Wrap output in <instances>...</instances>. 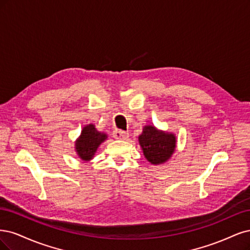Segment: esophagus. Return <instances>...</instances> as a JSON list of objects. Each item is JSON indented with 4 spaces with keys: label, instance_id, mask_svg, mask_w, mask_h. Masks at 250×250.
<instances>
[{
    "label": "esophagus",
    "instance_id": "esophagus-1",
    "mask_svg": "<svg viewBox=\"0 0 250 250\" xmlns=\"http://www.w3.org/2000/svg\"><path fill=\"white\" fill-rule=\"evenodd\" d=\"M113 137L115 139H120V140H125L128 137V133L123 131V130H115L113 132Z\"/></svg>",
    "mask_w": 250,
    "mask_h": 250
}]
</instances>
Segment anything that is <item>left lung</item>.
<instances>
[{
	"label": "left lung",
	"mask_w": 250,
	"mask_h": 250,
	"mask_svg": "<svg viewBox=\"0 0 250 250\" xmlns=\"http://www.w3.org/2000/svg\"><path fill=\"white\" fill-rule=\"evenodd\" d=\"M143 154L151 164L164 163L171 157L175 148V137L172 134L158 131L155 126H144L139 136Z\"/></svg>",
	"instance_id": "obj_1"
}]
</instances>
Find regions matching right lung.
<instances>
[{"mask_svg": "<svg viewBox=\"0 0 250 250\" xmlns=\"http://www.w3.org/2000/svg\"><path fill=\"white\" fill-rule=\"evenodd\" d=\"M107 138V135L96 131L93 125H86L80 138L76 141V150L83 161H89L94 156V152L100 144Z\"/></svg>", "mask_w": 250, "mask_h": 250, "instance_id": "obj_1", "label": "right lung"}]
</instances>
